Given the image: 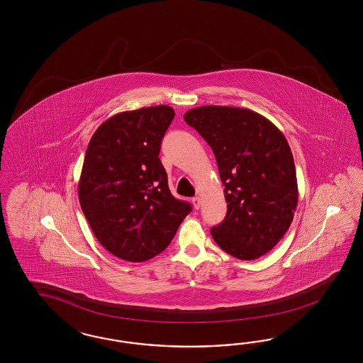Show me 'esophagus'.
Segmentation results:
<instances>
[{"label": "esophagus", "instance_id": "1", "mask_svg": "<svg viewBox=\"0 0 363 363\" xmlns=\"http://www.w3.org/2000/svg\"><path fill=\"white\" fill-rule=\"evenodd\" d=\"M191 202H193V205H194V208L196 209H199L201 208V205H202V202H201V198L199 197H194L193 199H191Z\"/></svg>", "mask_w": 363, "mask_h": 363}]
</instances>
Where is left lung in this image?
I'll use <instances>...</instances> for the list:
<instances>
[{
  "mask_svg": "<svg viewBox=\"0 0 363 363\" xmlns=\"http://www.w3.org/2000/svg\"><path fill=\"white\" fill-rule=\"evenodd\" d=\"M209 143L225 185L228 213L211 237L223 252L252 261L285 235L298 203L294 158L285 135L253 110L208 105L184 116Z\"/></svg>",
  "mask_w": 363,
  "mask_h": 363,
  "instance_id": "left-lung-1",
  "label": "left lung"
}]
</instances>
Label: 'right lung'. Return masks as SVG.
<instances>
[{"mask_svg": "<svg viewBox=\"0 0 363 363\" xmlns=\"http://www.w3.org/2000/svg\"><path fill=\"white\" fill-rule=\"evenodd\" d=\"M174 114L166 105L122 111L99 126L86 149L81 209L99 243L129 262L164 252L191 211L172 196L158 158Z\"/></svg>", "mask_w": 363, "mask_h": 363, "instance_id": "add662e5", "label": "right lung"}]
</instances>
